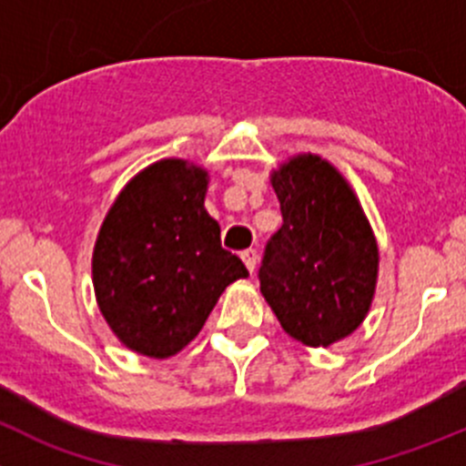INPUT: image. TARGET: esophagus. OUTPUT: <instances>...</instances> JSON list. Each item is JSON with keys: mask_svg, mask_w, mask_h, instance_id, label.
Masks as SVG:
<instances>
[{"mask_svg": "<svg viewBox=\"0 0 466 466\" xmlns=\"http://www.w3.org/2000/svg\"><path fill=\"white\" fill-rule=\"evenodd\" d=\"M240 258H242V263L247 265V269H249V272L254 274L256 263H258V251H256V249H245L240 254Z\"/></svg>", "mask_w": 466, "mask_h": 466, "instance_id": "obj_1", "label": "esophagus"}]
</instances>
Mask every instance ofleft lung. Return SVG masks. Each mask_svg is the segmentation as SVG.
I'll use <instances>...</instances> for the list:
<instances>
[{
	"label": "left lung",
	"instance_id": "left-lung-1",
	"mask_svg": "<svg viewBox=\"0 0 466 466\" xmlns=\"http://www.w3.org/2000/svg\"><path fill=\"white\" fill-rule=\"evenodd\" d=\"M281 228L265 247L260 292L283 329L311 348L352 334L378 283V242L348 180L318 155L272 171Z\"/></svg>",
	"mask_w": 466,
	"mask_h": 466
}]
</instances>
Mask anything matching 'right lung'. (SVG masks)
Returning <instances> with one entry per match:
<instances>
[{"instance_id": "add662e5", "label": "right lung", "mask_w": 466, "mask_h": 466, "mask_svg": "<svg viewBox=\"0 0 466 466\" xmlns=\"http://www.w3.org/2000/svg\"><path fill=\"white\" fill-rule=\"evenodd\" d=\"M206 192V169L159 159L123 187L97 233V307L118 340L146 357L178 354L226 286L249 277L236 254L221 249Z\"/></svg>"}]
</instances>
